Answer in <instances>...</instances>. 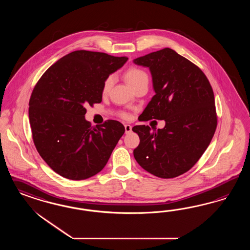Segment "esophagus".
Here are the masks:
<instances>
[{
    "label": "esophagus",
    "mask_w": 250,
    "mask_h": 250,
    "mask_svg": "<svg viewBox=\"0 0 250 250\" xmlns=\"http://www.w3.org/2000/svg\"><path fill=\"white\" fill-rule=\"evenodd\" d=\"M125 134H128L132 131V126L130 125H125Z\"/></svg>",
    "instance_id": "34e87169"
}]
</instances>
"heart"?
Returning a JSON list of instances; mask_svg holds the SVG:
<instances>
[{"mask_svg": "<svg viewBox=\"0 0 250 250\" xmlns=\"http://www.w3.org/2000/svg\"><path fill=\"white\" fill-rule=\"evenodd\" d=\"M125 80L127 82V83L133 88L134 86H136L140 83L143 82H148V76L145 72L143 69L141 68H136V67H131L129 68L125 73ZM114 84V77L113 76H108L104 80V84H103V92L107 93L109 90L112 88ZM122 117L124 118H127L128 114L124 113L122 114Z\"/></svg>", "mask_w": 250, "mask_h": 250, "instance_id": "b5f03b06", "label": "heart"}]
</instances>
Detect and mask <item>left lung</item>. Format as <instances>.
<instances>
[{
    "instance_id": "1",
    "label": "left lung",
    "mask_w": 250,
    "mask_h": 250,
    "mask_svg": "<svg viewBox=\"0 0 250 250\" xmlns=\"http://www.w3.org/2000/svg\"><path fill=\"white\" fill-rule=\"evenodd\" d=\"M151 72L156 94L140 121L165 120L153 131L136 125L140 143L134 149L137 163L162 179L183 174L196 164L210 144L217 125L212 86L197 67L171 48H163L134 60Z\"/></svg>"
}]
</instances>
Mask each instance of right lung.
I'll use <instances>...</instances> for the list:
<instances>
[{"label":"right lung","instance_id":"right-lung-1","mask_svg":"<svg viewBox=\"0 0 250 250\" xmlns=\"http://www.w3.org/2000/svg\"><path fill=\"white\" fill-rule=\"evenodd\" d=\"M127 60L77 50L47 68L36 84L28 111L33 141L58 174L80 181L105 166L125 126L115 120L91 126L85 107L102 102L104 80Z\"/></svg>","mask_w":250,"mask_h":250}]
</instances>
